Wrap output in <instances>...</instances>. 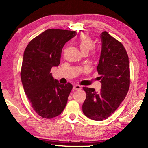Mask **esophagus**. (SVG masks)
Masks as SVG:
<instances>
[{"label": "esophagus", "mask_w": 148, "mask_h": 148, "mask_svg": "<svg viewBox=\"0 0 148 148\" xmlns=\"http://www.w3.org/2000/svg\"><path fill=\"white\" fill-rule=\"evenodd\" d=\"M73 89L74 90H79L81 89V86L79 85V84H76V85H74L73 86Z\"/></svg>", "instance_id": "esophagus-1"}]
</instances>
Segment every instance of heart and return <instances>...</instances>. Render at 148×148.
Segmentation results:
<instances>
[{
	"label": "heart",
	"mask_w": 148,
	"mask_h": 148,
	"mask_svg": "<svg viewBox=\"0 0 148 148\" xmlns=\"http://www.w3.org/2000/svg\"><path fill=\"white\" fill-rule=\"evenodd\" d=\"M76 42L83 53H88L94 48V42L88 34L84 33L77 37Z\"/></svg>",
	"instance_id": "heart-1"
}]
</instances>
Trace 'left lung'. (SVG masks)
<instances>
[{
	"label": "left lung",
	"instance_id": "left-lung-1",
	"mask_svg": "<svg viewBox=\"0 0 148 148\" xmlns=\"http://www.w3.org/2000/svg\"><path fill=\"white\" fill-rule=\"evenodd\" d=\"M102 50L97 70L101 75L99 92L84 87L86 93L83 112L88 118L102 121L109 117L123 102L130 86L129 60L124 46L104 31L100 34Z\"/></svg>",
	"mask_w": 148,
	"mask_h": 148
}]
</instances>
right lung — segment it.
Segmentation results:
<instances>
[{"instance_id": "1", "label": "right lung", "mask_w": 148, "mask_h": 148, "mask_svg": "<svg viewBox=\"0 0 148 148\" xmlns=\"http://www.w3.org/2000/svg\"><path fill=\"white\" fill-rule=\"evenodd\" d=\"M76 36V31L48 29L33 39L25 49L22 84L34 111L43 118L60 115L67 105L72 85L59 83L50 71L60 63L65 44Z\"/></svg>"}]
</instances>
